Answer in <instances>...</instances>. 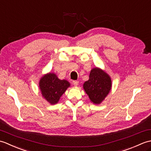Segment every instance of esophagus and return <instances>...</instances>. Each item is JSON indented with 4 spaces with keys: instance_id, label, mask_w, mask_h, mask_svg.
I'll use <instances>...</instances> for the list:
<instances>
[{
    "instance_id": "1",
    "label": "esophagus",
    "mask_w": 151,
    "mask_h": 151,
    "mask_svg": "<svg viewBox=\"0 0 151 151\" xmlns=\"http://www.w3.org/2000/svg\"><path fill=\"white\" fill-rule=\"evenodd\" d=\"M78 81H73V85L74 86H77L78 85Z\"/></svg>"
}]
</instances>
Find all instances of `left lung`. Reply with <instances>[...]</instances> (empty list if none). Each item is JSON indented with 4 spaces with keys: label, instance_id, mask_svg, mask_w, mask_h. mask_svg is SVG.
<instances>
[{
    "label": "left lung",
    "instance_id": "obj_1",
    "mask_svg": "<svg viewBox=\"0 0 151 151\" xmlns=\"http://www.w3.org/2000/svg\"><path fill=\"white\" fill-rule=\"evenodd\" d=\"M83 88L93 103L99 104L111 90V78L103 70L95 67L91 70L89 78L84 82Z\"/></svg>",
    "mask_w": 151,
    "mask_h": 151
}]
</instances>
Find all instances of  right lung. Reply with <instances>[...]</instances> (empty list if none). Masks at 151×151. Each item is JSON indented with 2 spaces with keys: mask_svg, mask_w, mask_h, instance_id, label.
<instances>
[{
  "mask_svg": "<svg viewBox=\"0 0 151 151\" xmlns=\"http://www.w3.org/2000/svg\"><path fill=\"white\" fill-rule=\"evenodd\" d=\"M39 86L42 96L51 104H55L70 86L66 80H60L56 74L49 73L41 77Z\"/></svg>",
  "mask_w": 151,
  "mask_h": 151,
  "instance_id": "1",
  "label": "right lung"
}]
</instances>
